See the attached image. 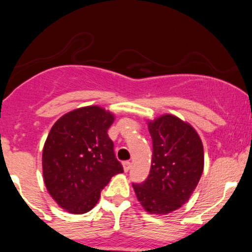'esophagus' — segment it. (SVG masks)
Masks as SVG:
<instances>
[{
	"label": "esophagus",
	"instance_id": "obj_1",
	"mask_svg": "<svg viewBox=\"0 0 252 252\" xmlns=\"http://www.w3.org/2000/svg\"><path fill=\"white\" fill-rule=\"evenodd\" d=\"M130 167H131V163H130V161H124V162H123L124 172H128V170L130 169Z\"/></svg>",
	"mask_w": 252,
	"mask_h": 252
}]
</instances>
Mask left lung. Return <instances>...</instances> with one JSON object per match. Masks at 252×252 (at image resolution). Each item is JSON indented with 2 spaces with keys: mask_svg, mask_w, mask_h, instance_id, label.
Masks as SVG:
<instances>
[{
  "mask_svg": "<svg viewBox=\"0 0 252 252\" xmlns=\"http://www.w3.org/2000/svg\"><path fill=\"white\" fill-rule=\"evenodd\" d=\"M153 141L148 178L132 184L138 201L149 213L167 215L189 201L204 169V148L189 123L173 115L149 122Z\"/></svg>",
  "mask_w": 252,
  "mask_h": 252,
  "instance_id": "8db88e82",
  "label": "left lung"
}]
</instances>
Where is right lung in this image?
I'll list each match as a JSON object with an SVG mask.
<instances>
[{
    "mask_svg": "<svg viewBox=\"0 0 252 252\" xmlns=\"http://www.w3.org/2000/svg\"><path fill=\"white\" fill-rule=\"evenodd\" d=\"M114 115L86 106L63 115L52 126L42 152L45 185L70 213L89 212L110 179L123 173L108 130Z\"/></svg>",
    "mask_w": 252,
    "mask_h": 252,
    "instance_id": "1",
    "label": "right lung"
}]
</instances>
